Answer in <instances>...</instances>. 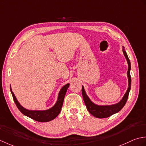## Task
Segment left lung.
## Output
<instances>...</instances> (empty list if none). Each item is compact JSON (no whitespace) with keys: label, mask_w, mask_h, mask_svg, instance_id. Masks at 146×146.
<instances>
[{"label":"left lung","mask_w":146,"mask_h":146,"mask_svg":"<svg viewBox=\"0 0 146 146\" xmlns=\"http://www.w3.org/2000/svg\"><path fill=\"white\" fill-rule=\"evenodd\" d=\"M123 53L124 56H125L127 59V63H128V71H127V77H128V81H129V87L127 90V92L125 94L122 99L121 100L120 102H118L117 104L111 105H98L94 104L93 102H92L90 98L86 94V91L84 90V88L82 86V94L83 96V99H84V102L85 105L86 106L88 111L90 113L93 115L94 117L98 118H107L113 115L116 113L120 111L123 107L125 105V103L127 101L128 97H129V94L130 90V88H131V76H130V69H131V65H130V62L128 55L124 49V47L123 46Z\"/></svg>","instance_id":"8db88e82"}]
</instances>
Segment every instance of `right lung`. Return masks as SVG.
Returning a JSON list of instances; mask_svg holds the SVG:
<instances>
[{
    "instance_id": "add662e5",
    "label": "right lung",
    "mask_w": 146,
    "mask_h": 146,
    "mask_svg": "<svg viewBox=\"0 0 146 146\" xmlns=\"http://www.w3.org/2000/svg\"><path fill=\"white\" fill-rule=\"evenodd\" d=\"M69 87V84H65L64 87H62L60 92H59L57 101H56L55 105L52 107L51 108L46 110H29L25 108L23 106L20 105V103L17 100L13 91H12L10 86L11 92L12 95H13V100L17 107L19 110V111L23 115L32 118L33 120L40 121V122H47V121H51L57 117L58 114L60 113L62 105H63L64 97Z\"/></svg>"
}]
</instances>
